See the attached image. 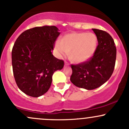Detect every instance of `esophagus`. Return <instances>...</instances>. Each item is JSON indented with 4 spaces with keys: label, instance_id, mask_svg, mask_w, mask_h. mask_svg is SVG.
<instances>
[{
    "label": "esophagus",
    "instance_id": "34e87169",
    "mask_svg": "<svg viewBox=\"0 0 129 129\" xmlns=\"http://www.w3.org/2000/svg\"><path fill=\"white\" fill-rule=\"evenodd\" d=\"M69 63L67 62H66V61H65V66H69Z\"/></svg>",
    "mask_w": 129,
    "mask_h": 129
}]
</instances>
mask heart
Masks as SVG:
<instances>
[{
  "mask_svg": "<svg viewBox=\"0 0 129 129\" xmlns=\"http://www.w3.org/2000/svg\"><path fill=\"white\" fill-rule=\"evenodd\" d=\"M97 46V37L93 33L73 32L64 35L60 44H55V51L60 57L68 54L72 62L80 64L93 57Z\"/></svg>",
  "mask_w": 129,
  "mask_h": 129,
  "instance_id": "b5f03b06",
  "label": "heart"
}]
</instances>
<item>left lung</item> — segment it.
<instances>
[{
    "instance_id": "8db88e82",
    "label": "left lung",
    "mask_w": 129,
    "mask_h": 129,
    "mask_svg": "<svg viewBox=\"0 0 129 129\" xmlns=\"http://www.w3.org/2000/svg\"><path fill=\"white\" fill-rule=\"evenodd\" d=\"M98 39L95 53L88 61L78 65H72L70 81L76 86L94 89L106 83L112 75L116 59V47L109 33L92 29Z\"/></svg>"
}]
</instances>
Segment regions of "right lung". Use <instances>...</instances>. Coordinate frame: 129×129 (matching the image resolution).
Segmentation results:
<instances>
[{
	"label": "right lung",
	"mask_w": 129,
	"mask_h": 129,
	"mask_svg": "<svg viewBox=\"0 0 129 129\" xmlns=\"http://www.w3.org/2000/svg\"><path fill=\"white\" fill-rule=\"evenodd\" d=\"M59 31L55 26L31 28L23 32L13 45V75L19 89L27 95H43L51 86L54 72L63 68V61L51 52Z\"/></svg>",
	"instance_id": "right-lung-1"
}]
</instances>
